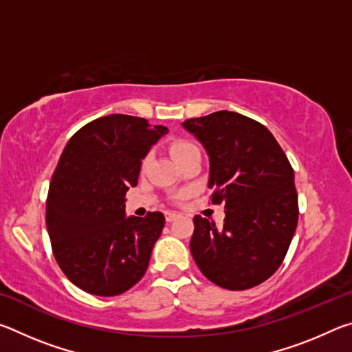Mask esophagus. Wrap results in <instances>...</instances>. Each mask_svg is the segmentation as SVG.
I'll return each mask as SVG.
<instances>
[{"label": "esophagus", "instance_id": "obj_1", "mask_svg": "<svg viewBox=\"0 0 352 352\" xmlns=\"http://www.w3.org/2000/svg\"><path fill=\"white\" fill-rule=\"evenodd\" d=\"M177 217H178V214H175V212H166V222H174Z\"/></svg>", "mask_w": 352, "mask_h": 352}]
</instances>
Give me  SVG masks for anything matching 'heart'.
<instances>
[{
    "mask_svg": "<svg viewBox=\"0 0 352 352\" xmlns=\"http://www.w3.org/2000/svg\"><path fill=\"white\" fill-rule=\"evenodd\" d=\"M194 147H195V146L192 144V142H188V141H177V142H174V144H172V147H170L172 158L180 157V155H183L184 152L190 151V148H194ZM147 162H148V158H144V162H142V164L146 166Z\"/></svg>",
    "mask_w": 352,
    "mask_h": 352,
    "instance_id": "obj_1",
    "label": "heart"
}]
</instances>
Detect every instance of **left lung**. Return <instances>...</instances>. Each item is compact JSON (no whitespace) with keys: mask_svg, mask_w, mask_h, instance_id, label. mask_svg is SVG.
Returning a JSON list of instances; mask_svg holds the SVG:
<instances>
[{"mask_svg":"<svg viewBox=\"0 0 352 352\" xmlns=\"http://www.w3.org/2000/svg\"><path fill=\"white\" fill-rule=\"evenodd\" d=\"M210 158L212 204H225L222 228L194 217L190 253L204 275L228 290L264 283L287 253L298 223L294 169L269 129L234 111L182 122Z\"/></svg>","mask_w":352,"mask_h":352,"instance_id":"left-lung-1","label":"left lung"}]
</instances>
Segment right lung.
<instances>
[{"label": "right lung", "instance_id": "1", "mask_svg": "<svg viewBox=\"0 0 352 352\" xmlns=\"http://www.w3.org/2000/svg\"><path fill=\"white\" fill-rule=\"evenodd\" d=\"M164 126L109 115L83 126L65 146L46 200V228L62 272L77 287L115 296L140 281L164 226L162 212L126 216V192Z\"/></svg>", "mask_w": 352, "mask_h": 352}]
</instances>
